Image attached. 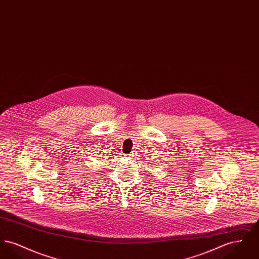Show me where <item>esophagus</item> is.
Returning a JSON list of instances; mask_svg holds the SVG:
<instances>
[{"label": "esophagus", "mask_w": 259, "mask_h": 259, "mask_svg": "<svg viewBox=\"0 0 259 259\" xmlns=\"http://www.w3.org/2000/svg\"><path fill=\"white\" fill-rule=\"evenodd\" d=\"M135 153L134 152H132V153H130L128 156H130V157H135Z\"/></svg>", "instance_id": "34e87169"}]
</instances>
